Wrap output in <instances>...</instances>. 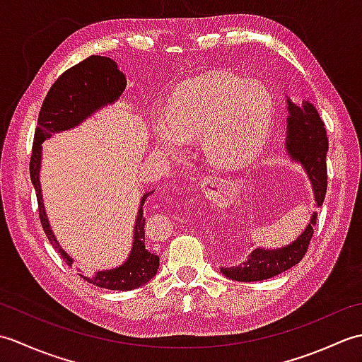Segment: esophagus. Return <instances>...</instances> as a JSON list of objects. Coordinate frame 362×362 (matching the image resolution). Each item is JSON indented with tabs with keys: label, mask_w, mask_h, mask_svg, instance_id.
<instances>
[{
	"label": "esophagus",
	"mask_w": 362,
	"mask_h": 362,
	"mask_svg": "<svg viewBox=\"0 0 362 362\" xmlns=\"http://www.w3.org/2000/svg\"><path fill=\"white\" fill-rule=\"evenodd\" d=\"M204 183H213V182H209V180H206V182H204ZM219 183V182H218ZM213 185H216V183H213Z\"/></svg>",
	"instance_id": "1"
}]
</instances>
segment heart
<instances>
[{
    "label": "heart",
    "mask_w": 362,
    "mask_h": 362,
    "mask_svg": "<svg viewBox=\"0 0 362 362\" xmlns=\"http://www.w3.org/2000/svg\"><path fill=\"white\" fill-rule=\"evenodd\" d=\"M272 115L274 99L264 83L210 73L174 91L166 118L153 121V138L161 152L180 158L187 141L201 136L202 151L213 165L240 166L263 149Z\"/></svg>",
    "instance_id": "heart-1"
}]
</instances>
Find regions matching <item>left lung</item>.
Returning a JSON list of instances; mask_svg holds the SVG:
<instances>
[{"label": "left lung", "instance_id": "obj_1", "mask_svg": "<svg viewBox=\"0 0 362 362\" xmlns=\"http://www.w3.org/2000/svg\"><path fill=\"white\" fill-rule=\"evenodd\" d=\"M286 149L288 157L302 166L311 183L314 194V206L320 209L327 193V151L328 138L324 121L310 101L302 104L292 103L286 98ZM317 211H313L310 222L294 241L281 247L267 249L257 247L247 261L240 266L221 267L222 275L235 281H261L286 272L288 269L298 264L305 257L314 233Z\"/></svg>", "mask_w": 362, "mask_h": 362}]
</instances>
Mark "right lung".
Wrapping results in <instances>:
<instances>
[{"label": "right lung", "instance_id": "1", "mask_svg": "<svg viewBox=\"0 0 362 362\" xmlns=\"http://www.w3.org/2000/svg\"><path fill=\"white\" fill-rule=\"evenodd\" d=\"M126 86V76L119 71L115 60L104 56H90L81 64L66 70L52 83L45 98L40 113H38L33 157H30L29 165L30 182L35 188L38 214H40L45 233L52 247L62 255L68 266L73 264V258L59 244L51 228L49 219L46 216L43 204L40 185L42 144L54 134L78 127L83 121L93 117L98 110L117 103L119 96L124 93ZM149 194H152V191L144 193L140 199L134 224L132 249H130L127 259L117 267L98 271L95 275L86 276L79 274L83 280L98 288L110 291H132L144 286L157 275L160 258L151 250L144 238L146 219L143 216V205Z\"/></svg>", "mask_w": 362, "mask_h": 362}]
</instances>
